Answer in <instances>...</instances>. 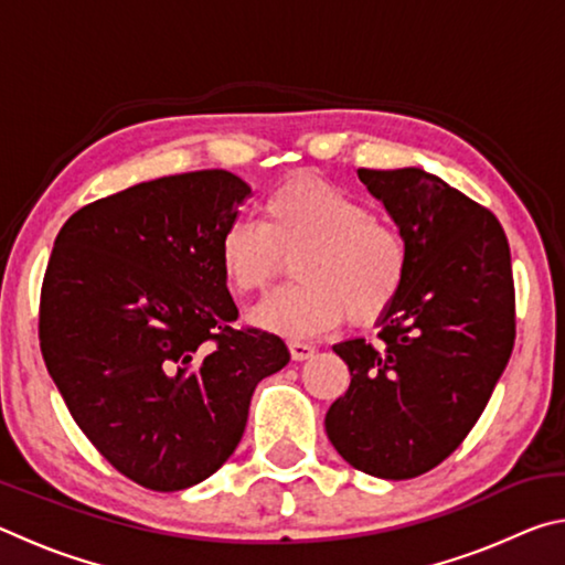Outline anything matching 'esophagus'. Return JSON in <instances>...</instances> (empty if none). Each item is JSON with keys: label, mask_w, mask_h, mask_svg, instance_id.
<instances>
[{"label": "esophagus", "mask_w": 565, "mask_h": 565, "mask_svg": "<svg viewBox=\"0 0 565 565\" xmlns=\"http://www.w3.org/2000/svg\"><path fill=\"white\" fill-rule=\"evenodd\" d=\"M289 351L294 361H306L317 353V349H313L311 343H303V341H289Z\"/></svg>", "instance_id": "obj_1"}]
</instances>
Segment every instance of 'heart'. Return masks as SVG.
<instances>
[{"mask_svg": "<svg viewBox=\"0 0 565 565\" xmlns=\"http://www.w3.org/2000/svg\"><path fill=\"white\" fill-rule=\"evenodd\" d=\"M218 266L236 294L262 291L299 254V281L254 306L248 321L279 337H317L347 317L376 321L406 284L408 246L394 226L349 191L317 177L276 186L262 222L236 218L216 244Z\"/></svg>", "mask_w": 565, "mask_h": 565, "instance_id": "1", "label": "heart"}]
</instances>
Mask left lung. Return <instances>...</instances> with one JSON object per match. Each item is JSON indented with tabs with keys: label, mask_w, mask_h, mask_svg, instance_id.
I'll use <instances>...</instances> for the list:
<instances>
[{
	"label": "left lung",
	"mask_w": 565,
	"mask_h": 565,
	"mask_svg": "<svg viewBox=\"0 0 565 565\" xmlns=\"http://www.w3.org/2000/svg\"><path fill=\"white\" fill-rule=\"evenodd\" d=\"M398 226L408 274L379 317L381 343H333L351 371L327 436L359 471L404 481L451 456L511 359V248L489 209L418 167L359 169Z\"/></svg>",
	"instance_id": "8db88e82"
}]
</instances>
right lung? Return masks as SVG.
Listing matches in <instances>:
<instances>
[{"label": "right lung", "instance_id": "1", "mask_svg": "<svg viewBox=\"0 0 565 565\" xmlns=\"http://www.w3.org/2000/svg\"><path fill=\"white\" fill-rule=\"evenodd\" d=\"M252 194L224 169L129 186L66 218L46 266L40 343L97 451L151 491H181L234 454L262 379L289 363L234 329L216 244Z\"/></svg>", "mask_w": 565, "mask_h": 565}]
</instances>
